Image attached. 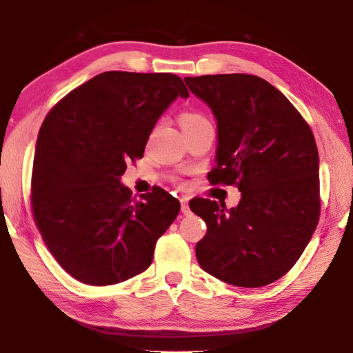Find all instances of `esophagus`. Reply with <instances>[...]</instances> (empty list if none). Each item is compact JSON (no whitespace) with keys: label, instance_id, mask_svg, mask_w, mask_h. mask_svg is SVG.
Here are the masks:
<instances>
[{"label":"esophagus","instance_id":"esophagus-1","mask_svg":"<svg viewBox=\"0 0 353 353\" xmlns=\"http://www.w3.org/2000/svg\"><path fill=\"white\" fill-rule=\"evenodd\" d=\"M188 201H190L188 197H182V199H181V203H182L181 209H182V214H183V215H188V214L191 212V211H190V206H188Z\"/></svg>","mask_w":353,"mask_h":353}]
</instances>
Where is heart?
I'll return each mask as SVG.
<instances>
[{"label":"heart","instance_id":"1","mask_svg":"<svg viewBox=\"0 0 353 353\" xmlns=\"http://www.w3.org/2000/svg\"><path fill=\"white\" fill-rule=\"evenodd\" d=\"M205 123H209V121L201 114H197V112H183L181 115L182 129H190V127H196Z\"/></svg>","mask_w":353,"mask_h":353}]
</instances>
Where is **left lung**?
<instances>
[{"label":"left lung","mask_w":353,"mask_h":353,"mask_svg":"<svg viewBox=\"0 0 353 353\" xmlns=\"http://www.w3.org/2000/svg\"><path fill=\"white\" fill-rule=\"evenodd\" d=\"M216 121L212 183H235L238 206L190 203L208 230L199 265L235 287L258 288L290 272L316 230L319 152L302 115L281 91L250 74L185 77Z\"/></svg>","instance_id":"obj_1"}]
</instances>
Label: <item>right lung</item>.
<instances>
[{"instance_id": "obj_1", "label": "right lung", "mask_w": 353, "mask_h": 353, "mask_svg": "<svg viewBox=\"0 0 353 353\" xmlns=\"http://www.w3.org/2000/svg\"><path fill=\"white\" fill-rule=\"evenodd\" d=\"M177 97L190 92L174 74L108 71L45 118L33 161V214L52 256L77 281L103 287L142 273L176 220L177 199L159 188L137 201L121 176Z\"/></svg>"}]
</instances>
